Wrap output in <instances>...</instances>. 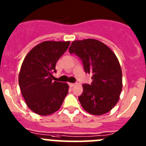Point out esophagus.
<instances>
[{
  "mask_svg": "<svg viewBox=\"0 0 146 146\" xmlns=\"http://www.w3.org/2000/svg\"><path fill=\"white\" fill-rule=\"evenodd\" d=\"M69 85H70V87H73V86L76 85V84H73V83H70V84H69Z\"/></svg>",
  "mask_w": 146,
  "mask_h": 146,
  "instance_id": "1",
  "label": "esophagus"
}]
</instances>
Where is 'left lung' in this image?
Segmentation results:
<instances>
[{
  "label": "left lung",
  "mask_w": 146,
  "mask_h": 146,
  "mask_svg": "<svg viewBox=\"0 0 146 146\" xmlns=\"http://www.w3.org/2000/svg\"><path fill=\"white\" fill-rule=\"evenodd\" d=\"M70 54L81 59L86 73L92 75L91 84H83L78 100L83 108L92 115L109 112L116 105L122 89V72L118 58L111 48L92 38L74 40Z\"/></svg>",
  "instance_id": "obj_1"
}]
</instances>
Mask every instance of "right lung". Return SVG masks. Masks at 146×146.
Segmentation results:
<instances>
[{
  "mask_svg": "<svg viewBox=\"0 0 146 146\" xmlns=\"http://www.w3.org/2000/svg\"><path fill=\"white\" fill-rule=\"evenodd\" d=\"M69 45L70 41H44L34 46L24 59L19 74V87L27 107L35 113H54L68 94V84L54 81L52 73Z\"/></svg>",
  "mask_w": 146,
  "mask_h": 146,
  "instance_id": "add662e5",
  "label": "right lung"
}]
</instances>
